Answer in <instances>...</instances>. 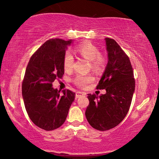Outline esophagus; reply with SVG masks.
<instances>
[{"mask_svg":"<svg viewBox=\"0 0 159 159\" xmlns=\"http://www.w3.org/2000/svg\"><path fill=\"white\" fill-rule=\"evenodd\" d=\"M85 95V93H82V92H77L76 93V98H80V97H81V96H82V95Z\"/></svg>","mask_w":159,"mask_h":159,"instance_id":"34e87169","label":"esophagus"}]
</instances>
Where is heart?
<instances>
[{"label": "heart", "mask_w": 159, "mask_h": 159, "mask_svg": "<svg viewBox=\"0 0 159 159\" xmlns=\"http://www.w3.org/2000/svg\"><path fill=\"white\" fill-rule=\"evenodd\" d=\"M76 52L82 57L90 61V66L95 71H102L106 65V58L100 53V50L96 45L90 42H84L76 48ZM63 65L66 71H69L73 68L74 57L69 51L64 54ZM94 77L92 75L78 74L73 79V82L80 88H84L87 84L93 82Z\"/></svg>", "instance_id": "1"}]
</instances>
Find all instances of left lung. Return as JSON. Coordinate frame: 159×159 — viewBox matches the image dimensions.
Listing matches in <instances>:
<instances>
[{
  "instance_id": "left-lung-1",
  "label": "left lung",
  "mask_w": 159,
  "mask_h": 159,
  "mask_svg": "<svg viewBox=\"0 0 159 159\" xmlns=\"http://www.w3.org/2000/svg\"><path fill=\"white\" fill-rule=\"evenodd\" d=\"M108 64L97 89L106 90L100 96L88 94L85 116L94 129L106 131L116 127L129 111L135 88L129 57L114 39H105Z\"/></svg>"
}]
</instances>
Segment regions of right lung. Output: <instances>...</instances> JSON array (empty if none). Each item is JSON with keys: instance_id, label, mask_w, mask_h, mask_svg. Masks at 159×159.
Instances as JSON below:
<instances>
[{"instance_id": "obj_1", "label": "right lung", "mask_w": 159, "mask_h": 159, "mask_svg": "<svg viewBox=\"0 0 159 159\" xmlns=\"http://www.w3.org/2000/svg\"><path fill=\"white\" fill-rule=\"evenodd\" d=\"M71 40L51 39L41 45L30 58L21 85L28 116L36 126L51 131L60 127L66 120L75 93L52 88L56 79L64 74L63 65L67 45Z\"/></svg>"}]
</instances>
